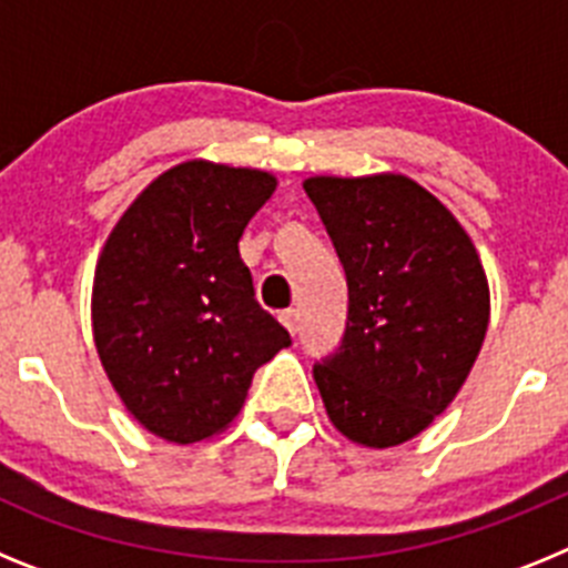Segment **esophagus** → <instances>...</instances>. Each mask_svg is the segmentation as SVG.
<instances>
[{"label":"esophagus","mask_w":568,"mask_h":568,"mask_svg":"<svg viewBox=\"0 0 568 568\" xmlns=\"http://www.w3.org/2000/svg\"><path fill=\"white\" fill-rule=\"evenodd\" d=\"M278 318H281V324H284V327L290 329V335L298 333V313H295V310H284V313H281Z\"/></svg>","instance_id":"obj_1"}]
</instances>
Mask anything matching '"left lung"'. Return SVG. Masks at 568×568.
<instances>
[{"label": "left lung", "mask_w": 568, "mask_h": 568, "mask_svg": "<svg viewBox=\"0 0 568 568\" xmlns=\"http://www.w3.org/2000/svg\"><path fill=\"white\" fill-rule=\"evenodd\" d=\"M304 190L349 290L344 338L313 378L341 435L398 446L453 404L478 358L486 273L458 219L406 175H315Z\"/></svg>", "instance_id": "left-lung-1"}]
</instances>
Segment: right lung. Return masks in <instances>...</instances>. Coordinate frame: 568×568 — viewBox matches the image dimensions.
<instances>
[{
	"mask_svg": "<svg viewBox=\"0 0 568 568\" xmlns=\"http://www.w3.org/2000/svg\"><path fill=\"white\" fill-rule=\"evenodd\" d=\"M275 190L264 170L184 162L124 210L93 278V341L139 424L170 444L222 433L290 333L239 255Z\"/></svg>",
	"mask_w": 568,
	"mask_h": 568,
	"instance_id": "1",
	"label": "right lung"
}]
</instances>
